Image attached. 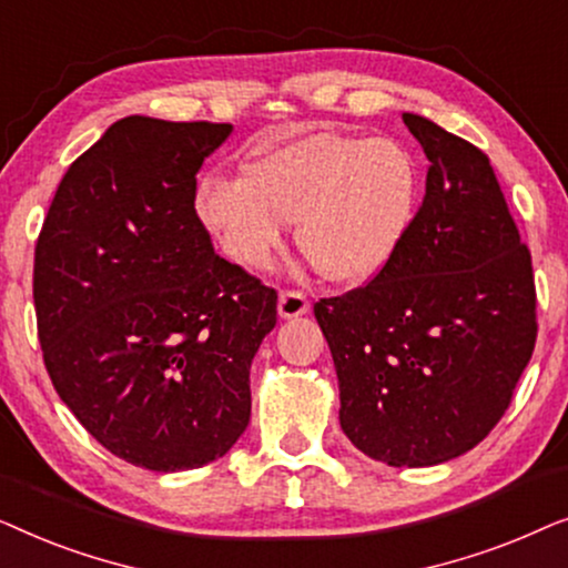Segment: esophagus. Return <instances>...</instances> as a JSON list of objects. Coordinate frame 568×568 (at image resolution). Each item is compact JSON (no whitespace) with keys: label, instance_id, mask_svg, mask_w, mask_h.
<instances>
[{"label":"esophagus","instance_id":"1","mask_svg":"<svg viewBox=\"0 0 568 568\" xmlns=\"http://www.w3.org/2000/svg\"><path fill=\"white\" fill-rule=\"evenodd\" d=\"M310 313V300L302 292H282L278 294V317L284 321H294Z\"/></svg>","mask_w":568,"mask_h":568}]
</instances>
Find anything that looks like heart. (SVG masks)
Returning a JSON list of instances; mask_svg holds the SVG:
<instances>
[{"label": "heart", "instance_id": "1", "mask_svg": "<svg viewBox=\"0 0 568 568\" xmlns=\"http://www.w3.org/2000/svg\"><path fill=\"white\" fill-rule=\"evenodd\" d=\"M416 199V162L395 139L307 131L255 152L245 178H201L193 212L227 258L255 271L297 222L300 251L325 282L362 286L398 255Z\"/></svg>", "mask_w": 568, "mask_h": 568}]
</instances>
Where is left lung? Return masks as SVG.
I'll return each instance as SVG.
<instances>
[{
    "mask_svg": "<svg viewBox=\"0 0 568 568\" xmlns=\"http://www.w3.org/2000/svg\"><path fill=\"white\" fill-rule=\"evenodd\" d=\"M426 196L398 255L367 286L321 300L338 422L393 468H429L478 445L507 410L535 348L530 251L488 158L416 113Z\"/></svg>",
    "mask_w": 568,
    "mask_h": 568,
    "instance_id": "left-lung-1",
    "label": "left lung"
}]
</instances>
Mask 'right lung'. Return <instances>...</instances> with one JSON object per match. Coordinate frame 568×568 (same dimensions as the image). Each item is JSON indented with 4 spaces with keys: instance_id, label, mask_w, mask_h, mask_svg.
Wrapping results in <instances>:
<instances>
[{
    "instance_id": "right-lung-1",
    "label": "right lung",
    "mask_w": 568,
    "mask_h": 568,
    "mask_svg": "<svg viewBox=\"0 0 568 568\" xmlns=\"http://www.w3.org/2000/svg\"><path fill=\"white\" fill-rule=\"evenodd\" d=\"M230 123L126 115L72 162L36 245L33 300L59 398L115 457L154 473L227 455L276 292L214 253L196 173Z\"/></svg>"
}]
</instances>
